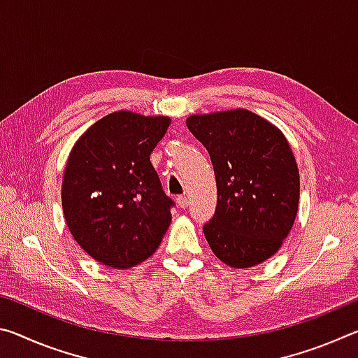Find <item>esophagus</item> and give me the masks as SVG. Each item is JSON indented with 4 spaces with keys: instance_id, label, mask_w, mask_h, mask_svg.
Wrapping results in <instances>:
<instances>
[{
    "instance_id": "34e87169",
    "label": "esophagus",
    "mask_w": 358,
    "mask_h": 358,
    "mask_svg": "<svg viewBox=\"0 0 358 358\" xmlns=\"http://www.w3.org/2000/svg\"><path fill=\"white\" fill-rule=\"evenodd\" d=\"M177 203H178L180 208H186L187 205H189V201H187L186 196H178L177 197Z\"/></svg>"
}]
</instances>
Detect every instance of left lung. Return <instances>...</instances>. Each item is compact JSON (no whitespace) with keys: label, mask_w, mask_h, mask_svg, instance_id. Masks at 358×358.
I'll use <instances>...</instances> for the list:
<instances>
[{"label":"left lung","mask_w":358,"mask_h":358,"mask_svg":"<svg viewBox=\"0 0 358 358\" xmlns=\"http://www.w3.org/2000/svg\"><path fill=\"white\" fill-rule=\"evenodd\" d=\"M186 126L215 169L216 211L203 226L211 251L232 268L262 264L299 211L300 175L287 138L246 108L191 115Z\"/></svg>","instance_id":"obj_1"}]
</instances>
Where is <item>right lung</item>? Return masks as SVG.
I'll use <instances>...</instances> for the list:
<instances>
[{"label":"right lung","mask_w":358,"mask_h":358,"mask_svg":"<svg viewBox=\"0 0 358 358\" xmlns=\"http://www.w3.org/2000/svg\"><path fill=\"white\" fill-rule=\"evenodd\" d=\"M171 121L129 110L108 113L71 150L62 186L64 220L82 250L102 265H138L171 226L173 202L150 162Z\"/></svg>","instance_id":"right-lung-1"}]
</instances>
